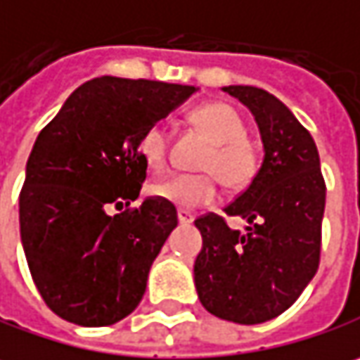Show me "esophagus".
Here are the masks:
<instances>
[{
    "label": "esophagus",
    "mask_w": 360,
    "mask_h": 360,
    "mask_svg": "<svg viewBox=\"0 0 360 360\" xmlns=\"http://www.w3.org/2000/svg\"><path fill=\"white\" fill-rule=\"evenodd\" d=\"M177 218H179L181 224H191L195 220V216H193L191 212H187V210H179V212H177Z\"/></svg>",
    "instance_id": "esophagus-1"
}]
</instances>
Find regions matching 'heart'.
I'll return each mask as SVG.
<instances>
[{
    "label": "heart",
    "mask_w": 360,
    "mask_h": 360,
    "mask_svg": "<svg viewBox=\"0 0 360 360\" xmlns=\"http://www.w3.org/2000/svg\"><path fill=\"white\" fill-rule=\"evenodd\" d=\"M191 122L212 142V148L201 160V169L210 173H179L150 185L153 198L187 210L207 205L216 200L218 185L214 174L228 189H243L255 179L261 167L259 150L246 138L243 117L232 105L222 101L203 103L191 112ZM138 153L153 173H160L169 155L167 126L160 122L150 124L138 140Z\"/></svg>",
    "instance_id": "b5f03b06"
}]
</instances>
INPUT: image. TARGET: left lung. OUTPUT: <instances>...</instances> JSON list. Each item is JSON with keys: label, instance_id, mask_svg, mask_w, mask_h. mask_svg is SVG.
Instances as JSON below:
<instances>
[{"label": "left lung", "instance_id": "1", "mask_svg": "<svg viewBox=\"0 0 360 360\" xmlns=\"http://www.w3.org/2000/svg\"><path fill=\"white\" fill-rule=\"evenodd\" d=\"M252 112L264 159L243 193L224 207L246 220L232 230L222 216L195 220L203 246L193 275L201 306L236 322L261 324L295 304L320 264L326 183L311 134L283 101L250 85H228Z\"/></svg>", "mask_w": 360, "mask_h": 360}]
</instances>
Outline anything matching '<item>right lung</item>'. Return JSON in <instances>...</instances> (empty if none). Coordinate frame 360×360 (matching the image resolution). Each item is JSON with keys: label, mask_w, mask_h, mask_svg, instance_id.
<instances>
[{"label": "right lung", "mask_w": 360, "mask_h": 360, "mask_svg": "<svg viewBox=\"0 0 360 360\" xmlns=\"http://www.w3.org/2000/svg\"><path fill=\"white\" fill-rule=\"evenodd\" d=\"M198 89L97 77L42 128L20 191V236L44 304L79 326H110L140 304L150 264L177 226L169 201L138 207L142 132ZM112 207L122 209L109 216Z\"/></svg>", "instance_id": "right-lung-1"}]
</instances>
